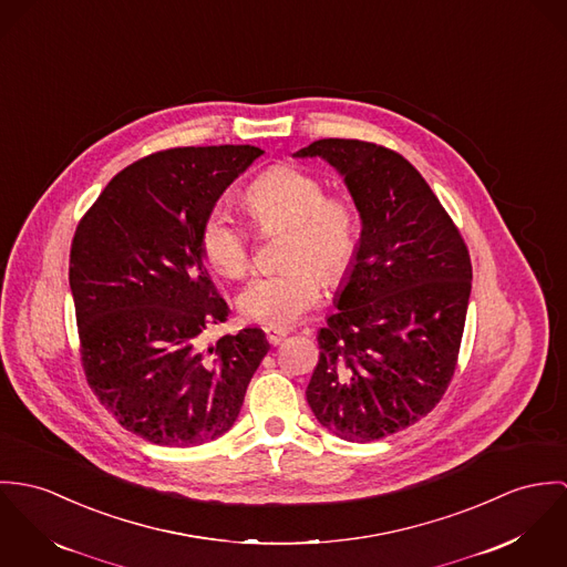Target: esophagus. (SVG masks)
<instances>
[{"label": "esophagus", "mask_w": 567, "mask_h": 567, "mask_svg": "<svg viewBox=\"0 0 567 567\" xmlns=\"http://www.w3.org/2000/svg\"><path fill=\"white\" fill-rule=\"evenodd\" d=\"M265 337H267V341H269L271 346H278L280 341H285L287 332H285V330H274V328H267V330H265Z\"/></svg>", "instance_id": "obj_1"}]
</instances>
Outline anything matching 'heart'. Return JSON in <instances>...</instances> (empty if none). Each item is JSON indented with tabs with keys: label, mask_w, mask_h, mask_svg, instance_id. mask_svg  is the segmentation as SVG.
Masks as SVG:
<instances>
[{
	"label": "heart",
	"mask_w": 567,
	"mask_h": 567,
	"mask_svg": "<svg viewBox=\"0 0 567 567\" xmlns=\"http://www.w3.org/2000/svg\"><path fill=\"white\" fill-rule=\"evenodd\" d=\"M244 208L258 233L285 230L280 271L258 276L241 291L237 309L265 328H287L321 298V279L339 282L359 252V210L309 169L276 163L244 190ZM199 252L226 280H241L252 267V241L228 213L213 210L199 228Z\"/></svg>",
	"instance_id": "obj_1"
}]
</instances>
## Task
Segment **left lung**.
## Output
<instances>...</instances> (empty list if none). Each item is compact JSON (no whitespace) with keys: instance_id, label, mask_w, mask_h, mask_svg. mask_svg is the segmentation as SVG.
Returning a JSON list of instances; mask_svg holds the SVG:
<instances>
[{"instance_id":"1","label":"left lung","mask_w":567,"mask_h":567,"mask_svg":"<svg viewBox=\"0 0 567 567\" xmlns=\"http://www.w3.org/2000/svg\"><path fill=\"white\" fill-rule=\"evenodd\" d=\"M296 156L326 158L363 221L337 313L317 334L307 400L332 435L382 440L426 417L454 377L472 291L470 252L402 154L359 138H319Z\"/></svg>"}]
</instances>
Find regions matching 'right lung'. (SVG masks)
<instances>
[{"instance_id":"obj_1","label":"right lung","mask_w":567,"mask_h":567,"mask_svg":"<svg viewBox=\"0 0 567 567\" xmlns=\"http://www.w3.org/2000/svg\"><path fill=\"white\" fill-rule=\"evenodd\" d=\"M262 150L172 147L122 169L80 219L69 252L80 361L115 420L141 440L221 437L269 350L260 328L204 346L230 315L199 252V228Z\"/></svg>"}]
</instances>
